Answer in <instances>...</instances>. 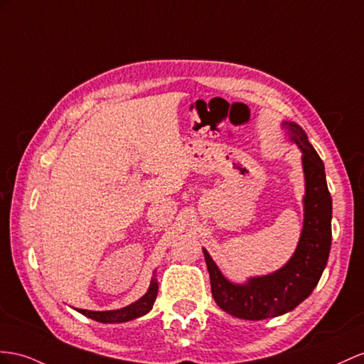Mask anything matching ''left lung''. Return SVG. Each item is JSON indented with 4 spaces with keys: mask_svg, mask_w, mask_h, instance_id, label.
<instances>
[{
    "mask_svg": "<svg viewBox=\"0 0 364 364\" xmlns=\"http://www.w3.org/2000/svg\"><path fill=\"white\" fill-rule=\"evenodd\" d=\"M282 126L289 139L301 151L304 173V218L294 255L272 274L234 283L221 274L203 247L213 300L223 311L243 320L274 318L294 311L318 284L331 252L332 198L324 164L300 126L294 121H283Z\"/></svg>",
    "mask_w": 364,
    "mask_h": 364,
    "instance_id": "8db88e82",
    "label": "left lung"
}]
</instances>
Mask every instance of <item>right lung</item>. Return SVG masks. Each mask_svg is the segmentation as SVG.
<instances>
[{
    "label": "right lung",
    "instance_id": "right-lung-1",
    "mask_svg": "<svg viewBox=\"0 0 364 364\" xmlns=\"http://www.w3.org/2000/svg\"><path fill=\"white\" fill-rule=\"evenodd\" d=\"M156 294H158V282L154 274L147 292L132 304L121 307V309H117V311H86V309H77V311L100 323H126V321L138 318V316H143L151 311L156 300Z\"/></svg>",
    "mask_w": 364,
    "mask_h": 364
}]
</instances>
